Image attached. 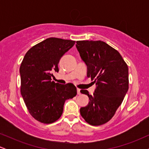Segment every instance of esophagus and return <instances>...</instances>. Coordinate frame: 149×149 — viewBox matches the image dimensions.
Returning a JSON list of instances; mask_svg holds the SVG:
<instances>
[{"label": "esophagus", "mask_w": 149, "mask_h": 149, "mask_svg": "<svg viewBox=\"0 0 149 149\" xmlns=\"http://www.w3.org/2000/svg\"><path fill=\"white\" fill-rule=\"evenodd\" d=\"M77 94H78V95L81 94V93H80V89H78V88L77 89Z\"/></svg>", "instance_id": "obj_1"}]
</instances>
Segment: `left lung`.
Wrapping results in <instances>:
<instances>
[{"instance_id":"8db88e82","label":"left lung","mask_w":149,"mask_h":149,"mask_svg":"<svg viewBox=\"0 0 149 149\" xmlns=\"http://www.w3.org/2000/svg\"><path fill=\"white\" fill-rule=\"evenodd\" d=\"M76 46L87 65V76L96 84L93 95L80 90L90 100L86 107L80 108V115L91 125H101L112 118L127 92V65L120 54L105 42L80 40Z\"/></svg>"}]
</instances>
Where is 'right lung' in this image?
Here are the masks:
<instances>
[{
	"label": "right lung",
	"instance_id": "add662e5",
	"mask_svg": "<svg viewBox=\"0 0 149 149\" xmlns=\"http://www.w3.org/2000/svg\"><path fill=\"white\" fill-rule=\"evenodd\" d=\"M71 40L49 38L26 53L19 68L21 94L29 111L36 120L52 123L61 117L65 101L77 94L71 83L52 81V72L59 71L61 57L74 45Z\"/></svg>",
	"mask_w": 149,
	"mask_h": 149
}]
</instances>
